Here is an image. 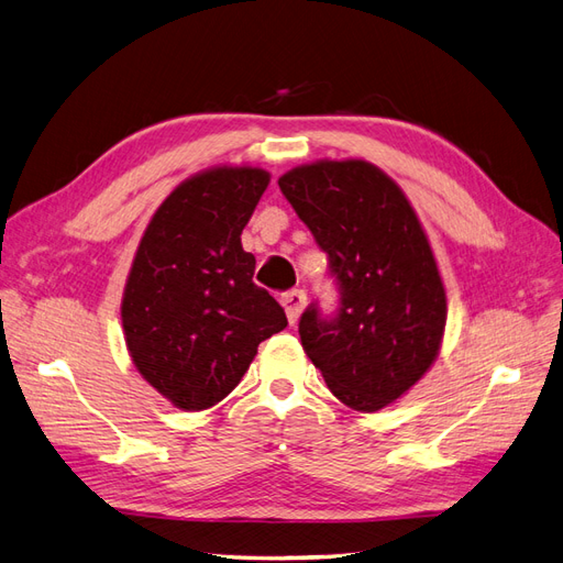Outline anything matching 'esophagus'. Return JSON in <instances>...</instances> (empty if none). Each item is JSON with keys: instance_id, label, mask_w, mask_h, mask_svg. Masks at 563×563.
I'll return each mask as SVG.
<instances>
[{"instance_id": "1", "label": "esophagus", "mask_w": 563, "mask_h": 563, "mask_svg": "<svg viewBox=\"0 0 563 563\" xmlns=\"http://www.w3.org/2000/svg\"><path fill=\"white\" fill-rule=\"evenodd\" d=\"M305 302H308V296H305V291H300V288H294V291H286L282 296V305H284L288 321H291V323L298 321V317L305 310Z\"/></svg>"}]
</instances>
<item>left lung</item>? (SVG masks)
I'll return each instance as SVG.
<instances>
[{
    "instance_id": "obj_1",
    "label": "left lung",
    "mask_w": 563,
    "mask_h": 563,
    "mask_svg": "<svg viewBox=\"0 0 563 563\" xmlns=\"http://www.w3.org/2000/svg\"><path fill=\"white\" fill-rule=\"evenodd\" d=\"M279 190L329 255L340 302H310L298 333L333 395L373 413L411 389L439 354L446 291L401 187L362 159L305 164Z\"/></svg>"
}]
</instances>
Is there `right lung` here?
<instances>
[{
  "label": "right lung",
  "mask_w": 563,
  "mask_h": 563,
  "mask_svg": "<svg viewBox=\"0 0 563 563\" xmlns=\"http://www.w3.org/2000/svg\"><path fill=\"white\" fill-rule=\"evenodd\" d=\"M269 174L220 166L180 183L145 228L129 272L122 323L141 376L183 411L240 385L258 345L286 329L282 305L253 284L242 230Z\"/></svg>",
  "instance_id": "add662e5"
}]
</instances>
